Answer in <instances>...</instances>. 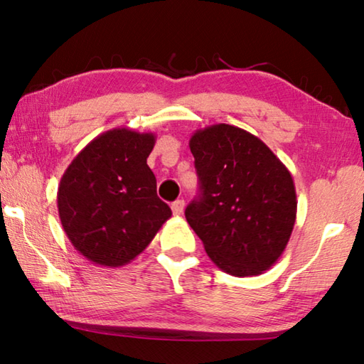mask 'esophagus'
I'll return each mask as SVG.
<instances>
[{
  "label": "esophagus",
  "mask_w": 364,
  "mask_h": 364,
  "mask_svg": "<svg viewBox=\"0 0 364 364\" xmlns=\"http://www.w3.org/2000/svg\"><path fill=\"white\" fill-rule=\"evenodd\" d=\"M171 210H173L175 215H181L184 210V200L183 199L175 200L173 204H171Z\"/></svg>",
  "instance_id": "34e87169"
}]
</instances>
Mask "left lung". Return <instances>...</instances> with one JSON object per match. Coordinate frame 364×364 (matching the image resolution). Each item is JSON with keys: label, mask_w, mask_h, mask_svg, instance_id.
I'll list each match as a JSON object with an SVG mask.
<instances>
[{"label": "left lung", "mask_w": 364, "mask_h": 364, "mask_svg": "<svg viewBox=\"0 0 364 364\" xmlns=\"http://www.w3.org/2000/svg\"><path fill=\"white\" fill-rule=\"evenodd\" d=\"M200 196L186 220L228 274L257 276L278 262L297 217L291 171L255 134L218 123L189 139Z\"/></svg>", "instance_id": "obj_1"}]
</instances>
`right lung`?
Returning a JSON list of instances; mask_svg holds the SVG:
<instances>
[{"mask_svg": "<svg viewBox=\"0 0 364 364\" xmlns=\"http://www.w3.org/2000/svg\"><path fill=\"white\" fill-rule=\"evenodd\" d=\"M154 144V133L114 128L86 144L60 178V223L90 262L112 268L130 263L171 217L147 165Z\"/></svg>", "mask_w": 364, "mask_h": 364, "instance_id": "right-lung-1", "label": "right lung"}]
</instances>
